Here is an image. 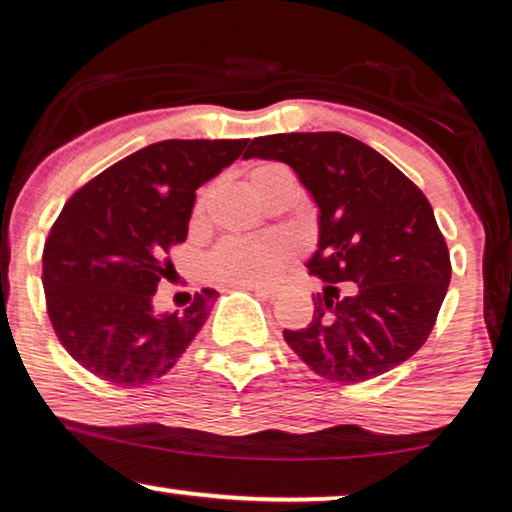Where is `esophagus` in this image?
<instances>
[{
    "mask_svg": "<svg viewBox=\"0 0 512 512\" xmlns=\"http://www.w3.org/2000/svg\"><path fill=\"white\" fill-rule=\"evenodd\" d=\"M246 287V290H253V292H257V294H262V297H269V299H273V297H278V292H280V287L278 285H243Z\"/></svg>",
    "mask_w": 512,
    "mask_h": 512,
    "instance_id": "obj_1",
    "label": "esophagus"
}]
</instances>
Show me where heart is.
I'll use <instances>...</instances> for the list:
<instances>
[{
	"instance_id": "heart-1",
	"label": "heart",
	"mask_w": 512,
	"mask_h": 512,
	"mask_svg": "<svg viewBox=\"0 0 512 512\" xmlns=\"http://www.w3.org/2000/svg\"><path fill=\"white\" fill-rule=\"evenodd\" d=\"M278 169L283 167L280 164H262L250 174V183H253L257 194ZM292 255L294 243L283 234L229 236L208 253L206 271L215 283L222 285H266L276 280Z\"/></svg>"
}]
</instances>
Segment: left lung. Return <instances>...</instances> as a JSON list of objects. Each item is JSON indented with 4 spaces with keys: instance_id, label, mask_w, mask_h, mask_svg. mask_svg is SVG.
I'll list each match as a JSON object with an SVG mask.
<instances>
[{
    "instance_id": "8db88e82",
    "label": "left lung",
    "mask_w": 512,
    "mask_h": 512,
    "mask_svg": "<svg viewBox=\"0 0 512 512\" xmlns=\"http://www.w3.org/2000/svg\"><path fill=\"white\" fill-rule=\"evenodd\" d=\"M243 157L290 164L320 208L308 271L325 280L290 348L331 383L383 376L422 348L436 325L452 266L429 199L366 143L341 132L257 136ZM336 282L351 283L337 297Z\"/></svg>"
}]
</instances>
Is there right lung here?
<instances>
[{
  "instance_id": "right-lung-1",
  "label": "right lung",
  "mask_w": 512,
  "mask_h": 512,
  "mask_svg": "<svg viewBox=\"0 0 512 512\" xmlns=\"http://www.w3.org/2000/svg\"><path fill=\"white\" fill-rule=\"evenodd\" d=\"M248 139H169L136 150L71 194L43 246L46 311L64 350L118 387L162 378L211 313L218 292L155 313L169 253L187 239L197 187L243 153Z\"/></svg>"
}]
</instances>
